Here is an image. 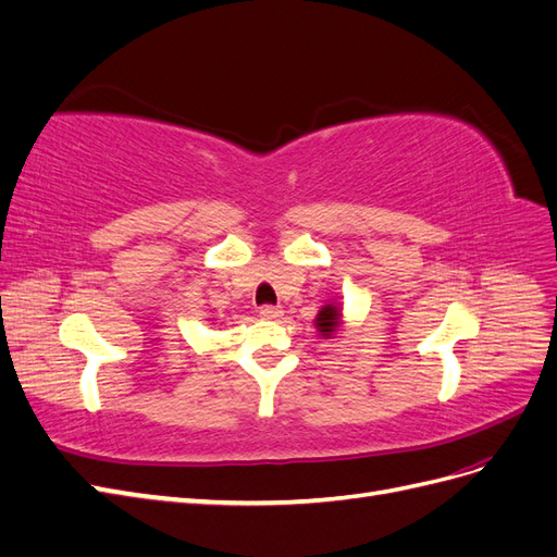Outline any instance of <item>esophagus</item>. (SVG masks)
Segmentation results:
<instances>
[{"label":"esophagus","instance_id":"obj_1","mask_svg":"<svg viewBox=\"0 0 557 557\" xmlns=\"http://www.w3.org/2000/svg\"><path fill=\"white\" fill-rule=\"evenodd\" d=\"M260 315H262V318H267V320H274V318L283 315V311H281V307L264 305V307H260Z\"/></svg>","mask_w":557,"mask_h":557}]
</instances>
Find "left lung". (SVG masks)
I'll return each mask as SVG.
<instances>
[{"instance_id": "left-lung-1", "label": "left lung", "mask_w": 557, "mask_h": 557, "mask_svg": "<svg viewBox=\"0 0 557 557\" xmlns=\"http://www.w3.org/2000/svg\"><path fill=\"white\" fill-rule=\"evenodd\" d=\"M339 325H342V311H339V307L325 305L323 309L318 311V315H315V330L320 332V336H323V339H330V336L336 330H339Z\"/></svg>"}]
</instances>
